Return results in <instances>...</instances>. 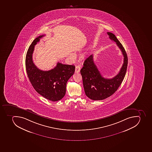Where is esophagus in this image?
<instances>
[{
    "mask_svg": "<svg viewBox=\"0 0 152 152\" xmlns=\"http://www.w3.org/2000/svg\"><path fill=\"white\" fill-rule=\"evenodd\" d=\"M80 71V67L79 65L76 66L75 68V73H79V72Z\"/></svg>",
    "mask_w": 152,
    "mask_h": 152,
    "instance_id": "34e87169",
    "label": "esophagus"
}]
</instances>
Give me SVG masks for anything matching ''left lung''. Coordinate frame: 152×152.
Masks as SVG:
<instances>
[{"mask_svg":"<svg viewBox=\"0 0 152 152\" xmlns=\"http://www.w3.org/2000/svg\"><path fill=\"white\" fill-rule=\"evenodd\" d=\"M110 39L116 42L124 56V63L117 75L112 78L102 77L93 61V55L87 58L81 69L85 92L89 99L97 101L110 97L118 88L126 73L128 66V56L124 47L115 34L107 32Z\"/></svg>","mask_w":152,"mask_h":152,"instance_id":"1","label":"left lung"}]
</instances>
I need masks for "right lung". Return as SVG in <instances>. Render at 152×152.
<instances>
[{"instance_id":"obj_1","label":"right lung","mask_w":152,"mask_h":152,"mask_svg":"<svg viewBox=\"0 0 152 152\" xmlns=\"http://www.w3.org/2000/svg\"><path fill=\"white\" fill-rule=\"evenodd\" d=\"M45 35L37 37L28 48L26 55V67L31 84L37 93L53 102L59 101L66 93V83L74 74L75 66L58 62L53 69L42 71L34 65L32 55L34 46Z\"/></svg>"}]
</instances>
